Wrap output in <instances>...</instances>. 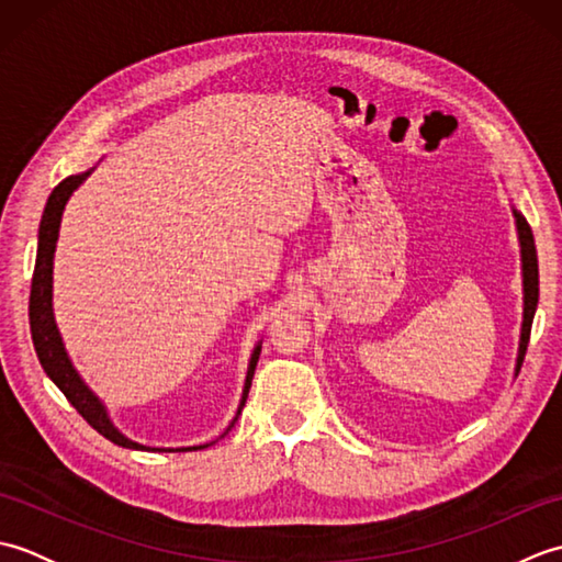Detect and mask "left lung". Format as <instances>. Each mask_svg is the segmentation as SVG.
<instances>
[{"instance_id":"1","label":"left lung","mask_w":562,"mask_h":562,"mask_svg":"<svg viewBox=\"0 0 562 562\" xmlns=\"http://www.w3.org/2000/svg\"><path fill=\"white\" fill-rule=\"evenodd\" d=\"M517 224V236H519V254H521V288H524V318H521V336H519V352H517V367L515 376L519 374L524 355H527V345L531 336V324L536 314V304H539V258H536V244L529 222L524 220V214L512 207Z\"/></svg>"}]
</instances>
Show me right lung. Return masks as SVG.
I'll return each mask as SVG.
<instances>
[{
	"label": "right lung",
	"mask_w": 562,
	"mask_h": 562,
	"mask_svg": "<svg viewBox=\"0 0 562 562\" xmlns=\"http://www.w3.org/2000/svg\"><path fill=\"white\" fill-rule=\"evenodd\" d=\"M93 169L77 173V176H67L63 183H59L50 198L45 202L43 210V220L38 226V256H35V270H33V282H31V302H29V321H31V338H33V348L35 355H38L41 367L45 369V374L53 379V384L65 393V398L75 405L77 413L87 420L99 435H103L105 439H111L113 445L125 447V449H139V451H195V449H205L210 445H198V447H178V449H164V447H145L139 441L127 439L121 429H117L111 420L109 408L101 403V398L93 393L83 379L79 376V372L71 364L69 355L65 350L63 336H59V328L55 324V314H53V260H55V248H57V236H59V222H63V212L67 200L71 198V193L87 181ZM260 345L258 342L254 352H250L248 360V372H246V381H244V391H241V401H238V411L234 415V420L229 423V427L224 429V435L229 432L234 427V423L241 415L246 398H248V389L250 381H254V372L260 357ZM222 435V437H224ZM220 437V439H222Z\"/></svg>",
	"instance_id": "add662e5"
}]
</instances>
